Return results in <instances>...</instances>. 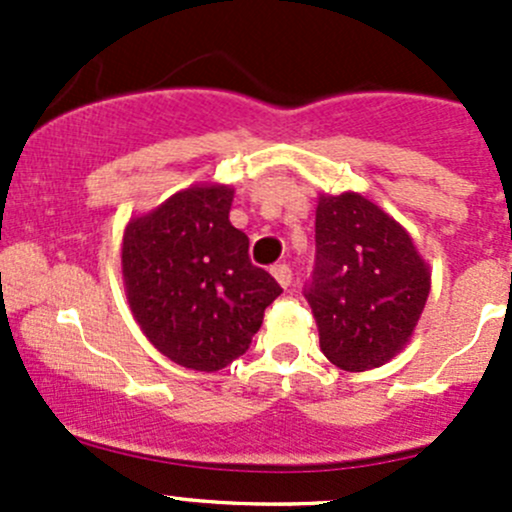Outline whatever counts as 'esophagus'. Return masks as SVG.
<instances>
[{"mask_svg":"<svg viewBox=\"0 0 512 512\" xmlns=\"http://www.w3.org/2000/svg\"><path fill=\"white\" fill-rule=\"evenodd\" d=\"M272 275H275V280L280 282L282 287L292 285V270H289V265H275L272 267Z\"/></svg>","mask_w":512,"mask_h":512,"instance_id":"1","label":"esophagus"}]
</instances>
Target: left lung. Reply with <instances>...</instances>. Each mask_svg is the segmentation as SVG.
Masks as SVG:
<instances>
[{"label": "left lung", "mask_w": 512, "mask_h": 512, "mask_svg": "<svg viewBox=\"0 0 512 512\" xmlns=\"http://www.w3.org/2000/svg\"><path fill=\"white\" fill-rule=\"evenodd\" d=\"M314 242L304 297L319 347L344 371L381 366L409 342L426 307V262L404 227L356 193L319 198Z\"/></svg>", "instance_id": "1"}]
</instances>
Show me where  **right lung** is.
<instances>
[{
    "label": "right lung",
    "mask_w": 512,
    "mask_h": 512,
    "mask_svg": "<svg viewBox=\"0 0 512 512\" xmlns=\"http://www.w3.org/2000/svg\"><path fill=\"white\" fill-rule=\"evenodd\" d=\"M232 188H188L123 235V280L153 347L195 371H218L250 349L282 294L252 265L250 240L230 223Z\"/></svg>",
    "instance_id": "right-lung-1"
}]
</instances>
